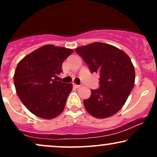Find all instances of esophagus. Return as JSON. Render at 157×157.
<instances>
[{"mask_svg": "<svg viewBox=\"0 0 157 157\" xmlns=\"http://www.w3.org/2000/svg\"><path fill=\"white\" fill-rule=\"evenodd\" d=\"M74 86H75V88H77V89H79V88H80L82 86H81V85H76V84H75V85H74Z\"/></svg>", "mask_w": 157, "mask_h": 157, "instance_id": "esophagus-1", "label": "esophagus"}]
</instances>
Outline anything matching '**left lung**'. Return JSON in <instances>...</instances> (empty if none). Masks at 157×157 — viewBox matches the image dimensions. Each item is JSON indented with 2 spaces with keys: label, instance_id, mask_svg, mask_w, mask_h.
Wrapping results in <instances>:
<instances>
[{
  "label": "left lung",
  "instance_id": "1",
  "mask_svg": "<svg viewBox=\"0 0 157 157\" xmlns=\"http://www.w3.org/2000/svg\"><path fill=\"white\" fill-rule=\"evenodd\" d=\"M75 51L83 59L91 73L100 75L97 89L83 100L91 116L103 119L122 109L134 86L135 70L130 57L120 48L96 42L80 46Z\"/></svg>",
  "mask_w": 157,
  "mask_h": 157
}]
</instances>
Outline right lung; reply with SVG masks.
I'll use <instances>...</instances> for the list:
<instances>
[{
	"label": "right lung",
	"mask_w": 157,
	"mask_h": 157,
	"mask_svg": "<svg viewBox=\"0 0 157 157\" xmlns=\"http://www.w3.org/2000/svg\"><path fill=\"white\" fill-rule=\"evenodd\" d=\"M72 49L46 45L26 55L17 64L14 75L16 92L32 113L53 119L64 110L72 84L57 81L64 60Z\"/></svg>",
	"instance_id": "obj_1"
}]
</instances>
